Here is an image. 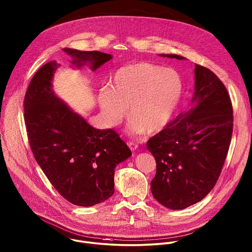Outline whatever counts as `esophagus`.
I'll list each match as a JSON object with an SVG mask.
<instances>
[{
	"label": "esophagus",
	"instance_id": "34e87169",
	"mask_svg": "<svg viewBox=\"0 0 252 252\" xmlns=\"http://www.w3.org/2000/svg\"><path fill=\"white\" fill-rule=\"evenodd\" d=\"M127 144H128V147L130 148L131 151H134V150H136L138 148V144L133 142V141H129Z\"/></svg>",
	"mask_w": 252,
	"mask_h": 252
}]
</instances>
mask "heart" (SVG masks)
I'll use <instances>...</instances> for the list:
<instances>
[{
    "label": "heart",
    "instance_id": "b5f03b06",
    "mask_svg": "<svg viewBox=\"0 0 252 252\" xmlns=\"http://www.w3.org/2000/svg\"><path fill=\"white\" fill-rule=\"evenodd\" d=\"M183 79L174 68L150 63L120 67L111 78V87L98 91V104L110 126L119 125L128 112L132 132H155L171 120L183 93Z\"/></svg>",
    "mask_w": 252,
    "mask_h": 252
}]
</instances>
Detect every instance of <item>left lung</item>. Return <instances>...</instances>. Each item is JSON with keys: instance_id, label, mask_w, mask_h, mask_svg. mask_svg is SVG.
<instances>
[{"instance_id": "1", "label": "left lung", "mask_w": 252, "mask_h": 252, "mask_svg": "<svg viewBox=\"0 0 252 252\" xmlns=\"http://www.w3.org/2000/svg\"><path fill=\"white\" fill-rule=\"evenodd\" d=\"M160 56L187 60L175 54ZM233 122L227 88L213 71L195 64L190 108L147 142L157 164L151 191L160 204L185 209L213 189L229 151Z\"/></svg>"}]
</instances>
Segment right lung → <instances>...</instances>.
Masks as SVG:
<instances>
[{
    "label": "right lung",
    "instance_id": "obj_1",
    "mask_svg": "<svg viewBox=\"0 0 252 252\" xmlns=\"http://www.w3.org/2000/svg\"><path fill=\"white\" fill-rule=\"evenodd\" d=\"M71 65L94 71L113 57L98 51L63 49ZM51 61L32 77L24 97V120L33 155L42 171L70 203L89 207L111 197L118 164L131 151L112 128L97 129L68 107L53 89L60 66Z\"/></svg>",
    "mask_w": 252,
    "mask_h": 252
}]
</instances>
